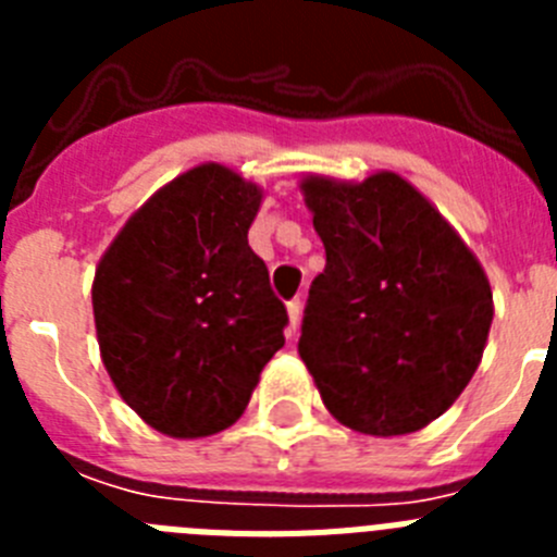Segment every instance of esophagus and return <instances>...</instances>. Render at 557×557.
Instances as JSON below:
<instances>
[{"mask_svg":"<svg viewBox=\"0 0 557 557\" xmlns=\"http://www.w3.org/2000/svg\"><path fill=\"white\" fill-rule=\"evenodd\" d=\"M287 314H289V326H287V334L293 337L295 329H298V323H301V301L295 298V301L287 304Z\"/></svg>","mask_w":557,"mask_h":557,"instance_id":"1","label":"esophagus"}]
</instances>
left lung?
Segmentation results:
<instances>
[{
  "mask_svg": "<svg viewBox=\"0 0 557 557\" xmlns=\"http://www.w3.org/2000/svg\"><path fill=\"white\" fill-rule=\"evenodd\" d=\"M326 268L314 275L298 354L323 405L366 435L444 416L482 359L494 295L460 236L396 172L362 184L304 181Z\"/></svg>",
  "mask_w": 557,
  "mask_h": 557,
  "instance_id": "1",
  "label": "left lung"
}]
</instances>
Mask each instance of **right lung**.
Masks as SVG:
<instances>
[{
	"label": "right lung",
	"instance_id": "1",
	"mask_svg": "<svg viewBox=\"0 0 557 557\" xmlns=\"http://www.w3.org/2000/svg\"><path fill=\"white\" fill-rule=\"evenodd\" d=\"M259 203L262 189L236 172L195 166L156 191L97 264L106 371L164 435L206 437L234 424L284 346L287 307L248 245Z\"/></svg>",
	"mask_w": 557,
	"mask_h": 557
}]
</instances>
